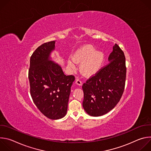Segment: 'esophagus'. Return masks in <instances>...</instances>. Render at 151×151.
I'll use <instances>...</instances> for the list:
<instances>
[{
  "mask_svg": "<svg viewBox=\"0 0 151 151\" xmlns=\"http://www.w3.org/2000/svg\"><path fill=\"white\" fill-rule=\"evenodd\" d=\"M76 83L78 84V85H82V82L81 81V79L79 78H76Z\"/></svg>",
  "mask_w": 151,
  "mask_h": 151,
  "instance_id": "1",
  "label": "esophagus"
}]
</instances>
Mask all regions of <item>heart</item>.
I'll use <instances>...</instances> for the list:
<instances>
[{"label":"heart","instance_id":"heart-1","mask_svg":"<svg viewBox=\"0 0 151 151\" xmlns=\"http://www.w3.org/2000/svg\"><path fill=\"white\" fill-rule=\"evenodd\" d=\"M104 60V55L102 52L96 51L91 45H87L78 50L74 55L73 60L78 63H82L81 69L86 75H92L101 68ZM69 66L73 67L72 61L69 62Z\"/></svg>","mask_w":151,"mask_h":151}]
</instances>
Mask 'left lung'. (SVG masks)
<instances>
[{
    "label": "left lung",
    "instance_id": "obj_1",
    "mask_svg": "<svg viewBox=\"0 0 151 151\" xmlns=\"http://www.w3.org/2000/svg\"><path fill=\"white\" fill-rule=\"evenodd\" d=\"M109 61L82 85V106L86 112L93 116L103 115L113 109L124 91L125 57L116 44L109 56Z\"/></svg>",
    "mask_w": 151,
    "mask_h": 151
}]
</instances>
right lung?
Here are the masks:
<instances>
[{
	"mask_svg": "<svg viewBox=\"0 0 151 151\" xmlns=\"http://www.w3.org/2000/svg\"><path fill=\"white\" fill-rule=\"evenodd\" d=\"M55 41L42 44L30 60L29 79L32 100L41 113L51 119L66 115L73 75L66 76L57 64L49 60Z\"/></svg>",
	"mask_w": 151,
	"mask_h": 151,
	"instance_id": "add662e5",
	"label": "right lung"
}]
</instances>
